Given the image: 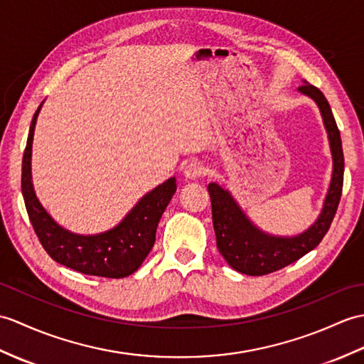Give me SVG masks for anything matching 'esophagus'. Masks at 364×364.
I'll return each instance as SVG.
<instances>
[{
	"label": "esophagus",
	"instance_id": "esophagus-1",
	"mask_svg": "<svg viewBox=\"0 0 364 364\" xmlns=\"http://www.w3.org/2000/svg\"><path fill=\"white\" fill-rule=\"evenodd\" d=\"M205 173V167L200 163H189L184 167V178L186 180H197Z\"/></svg>",
	"mask_w": 364,
	"mask_h": 364
}]
</instances>
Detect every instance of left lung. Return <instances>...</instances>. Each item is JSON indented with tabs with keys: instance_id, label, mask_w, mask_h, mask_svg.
I'll return each mask as SVG.
<instances>
[{
	"instance_id": "obj_1",
	"label": "left lung",
	"mask_w": 364,
	"mask_h": 364,
	"mask_svg": "<svg viewBox=\"0 0 364 364\" xmlns=\"http://www.w3.org/2000/svg\"><path fill=\"white\" fill-rule=\"evenodd\" d=\"M301 95L315 100L327 132L332 154V178L323 209L314 225L296 235H274L262 231L252 223L245 210L234 200L231 192L217 183H209L208 191L213 206V223L220 255L235 272L248 276H264L293 264L315 250L331 228L343 191L344 156L340 130H338L331 105L316 87L302 80Z\"/></svg>"
}]
</instances>
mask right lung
Wrapping results in <instances>:
<instances>
[{
    "mask_svg": "<svg viewBox=\"0 0 364 364\" xmlns=\"http://www.w3.org/2000/svg\"><path fill=\"white\" fill-rule=\"evenodd\" d=\"M32 117L23 155L21 191L29 220L48 255L75 272L119 279L136 272L155 243L156 228L176 191L175 176L147 192L112 230L99 234H75L58 225L37 198L32 183V141L37 117Z\"/></svg>",
    "mask_w": 364,
    "mask_h": 364,
    "instance_id": "1",
    "label": "right lung"
}]
</instances>
